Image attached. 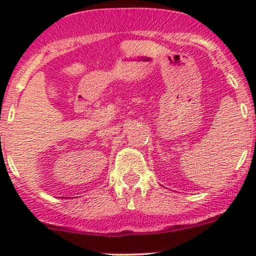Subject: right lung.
<instances>
[{
	"label": "right lung",
	"instance_id": "right-lung-1",
	"mask_svg": "<svg viewBox=\"0 0 256 256\" xmlns=\"http://www.w3.org/2000/svg\"><path fill=\"white\" fill-rule=\"evenodd\" d=\"M63 198H64V197H63Z\"/></svg>",
	"mask_w": 256,
	"mask_h": 256
}]
</instances>
